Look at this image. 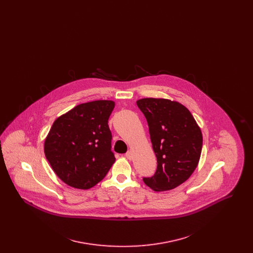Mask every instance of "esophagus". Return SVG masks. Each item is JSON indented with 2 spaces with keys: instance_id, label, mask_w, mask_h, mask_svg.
<instances>
[{
  "instance_id": "1",
  "label": "esophagus",
  "mask_w": 253,
  "mask_h": 253,
  "mask_svg": "<svg viewBox=\"0 0 253 253\" xmlns=\"http://www.w3.org/2000/svg\"><path fill=\"white\" fill-rule=\"evenodd\" d=\"M125 157L127 158V159H129V160H132V154L131 151H128L126 154H125Z\"/></svg>"
}]
</instances>
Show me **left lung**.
Returning a JSON list of instances; mask_svg holds the SVG:
<instances>
[{
    "label": "left lung",
    "mask_w": 253,
    "mask_h": 253,
    "mask_svg": "<svg viewBox=\"0 0 253 253\" xmlns=\"http://www.w3.org/2000/svg\"><path fill=\"white\" fill-rule=\"evenodd\" d=\"M136 104L148 122L157 168L145 184L156 192L169 191L187 180L197 167L203 137L191 112L176 101L142 98Z\"/></svg>",
    "instance_id": "obj_1"
}]
</instances>
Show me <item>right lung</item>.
Returning <instances> with one entry per match:
<instances>
[{"label":"right lung","instance_id":"obj_1","mask_svg":"<svg viewBox=\"0 0 253 253\" xmlns=\"http://www.w3.org/2000/svg\"><path fill=\"white\" fill-rule=\"evenodd\" d=\"M114 107L112 100L83 103L53 123L44 142V154L65 184L87 190L107 174L116 161L108 126Z\"/></svg>","mask_w":253,"mask_h":253}]
</instances>
